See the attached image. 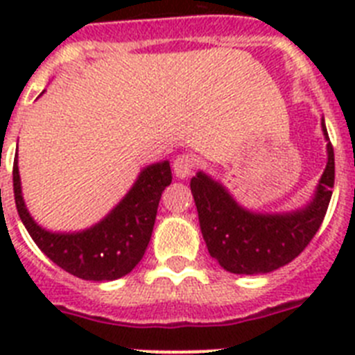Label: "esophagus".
Segmentation results:
<instances>
[{"mask_svg": "<svg viewBox=\"0 0 355 355\" xmlns=\"http://www.w3.org/2000/svg\"><path fill=\"white\" fill-rule=\"evenodd\" d=\"M196 165H197V159L193 158L192 155H181L174 159L172 168H174V174L178 175V178L184 180V178H188V175L192 174Z\"/></svg>", "mask_w": 355, "mask_h": 355, "instance_id": "obj_1", "label": "esophagus"}]
</instances>
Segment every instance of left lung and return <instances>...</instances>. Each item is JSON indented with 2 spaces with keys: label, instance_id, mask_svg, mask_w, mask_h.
<instances>
[{
  "label": "left lung",
  "instance_id": "1",
  "mask_svg": "<svg viewBox=\"0 0 355 355\" xmlns=\"http://www.w3.org/2000/svg\"><path fill=\"white\" fill-rule=\"evenodd\" d=\"M327 140V165L313 199L304 208L288 213H256L243 208L205 172L190 181L199 213L200 233L208 252L231 274H268L293 261L313 240L324 222L334 187V149Z\"/></svg>",
  "mask_w": 355,
  "mask_h": 355
}]
</instances>
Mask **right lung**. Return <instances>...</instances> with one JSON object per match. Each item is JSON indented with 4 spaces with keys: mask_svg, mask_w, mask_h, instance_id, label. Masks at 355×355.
I'll use <instances>...</instances> for the list:
<instances>
[{
    "mask_svg": "<svg viewBox=\"0 0 355 355\" xmlns=\"http://www.w3.org/2000/svg\"><path fill=\"white\" fill-rule=\"evenodd\" d=\"M12 175L17 213L37 247L65 272L85 281H115L139 265L149 245L162 192L172 183L167 159L147 165L103 220L76 233H53L37 224L24 205L17 156Z\"/></svg>",
    "mask_w": 355,
    "mask_h": 355,
    "instance_id": "add662e5",
    "label": "right lung"
}]
</instances>
